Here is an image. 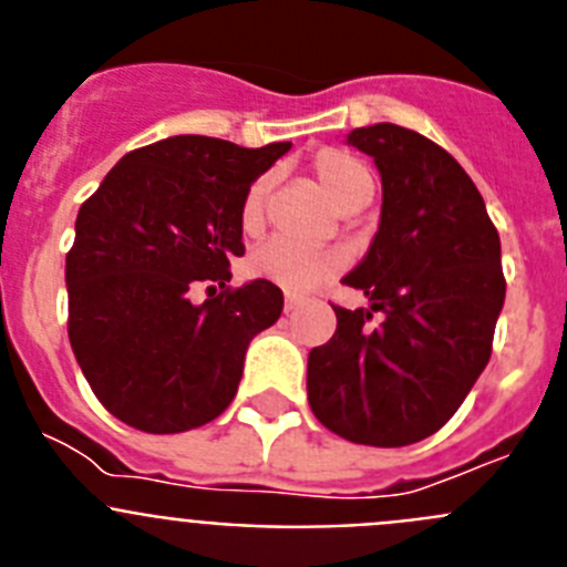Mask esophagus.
Returning <instances> with one entry per match:
<instances>
[{
	"mask_svg": "<svg viewBox=\"0 0 567 567\" xmlns=\"http://www.w3.org/2000/svg\"><path fill=\"white\" fill-rule=\"evenodd\" d=\"M300 307H303V298H300V295L287 292V298H284V309H287V312H295V309Z\"/></svg>",
	"mask_w": 567,
	"mask_h": 567,
	"instance_id": "1",
	"label": "esophagus"
}]
</instances>
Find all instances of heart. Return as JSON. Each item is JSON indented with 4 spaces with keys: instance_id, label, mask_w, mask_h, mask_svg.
Listing matches in <instances>:
<instances>
[{
    "instance_id": "obj_1",
    "label": "heart",
    "mask_w": 567,
    "mask_h": 567,
    "mask_svg": "<svg viewBox=\"0 0 567 567\" xmlns=\"http://www.w3.org/2000/svg\"><path fill=\"white\" fill-rule=\"evenodd\" d=\"M315 173H318L320 184L327 187L332 202L343 213L349 207H358V204L365 207V204L372 202L374 175L354 155L343 153V150H320L315 155ZM269 184H272V178L260 175V178L249 184L247 195H244L240 227H244L247 235H255L264 227ZM247 267L255 278L269 280V284L287 289V292H309L312 287H318L320 280L332 278L343 267V258L332 252V249H307L287 238H275L249 255Z\"/></svg>"
}]
</instances>
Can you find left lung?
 I'll use <instances>...</instances> for the list:
<instances>
[{
	"label": "left lung",
	"instance_id": "left-lung-1",
	"mask_svg": "<svg viewBox=\"0 0 567 567\" xmlns=\"http://www.w3.org/2000/svg\"><path fill=\"white\" fill-rule=\"evenodd\" d=\"M346 142L383 182L380 227L346 287L372 309L332 307V340L309 352L307 392L329 432L398 449L449 423L491 358L503 312L499 235L483 195L432 138L372 124ZM372 311L384 323L368 327Z\"/></svg>",
	"mask_w": 567,
	"mask_h": 567
}]
</instances>
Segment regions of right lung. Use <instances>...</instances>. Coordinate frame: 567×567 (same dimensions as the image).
I'll return each mask as SVG.
<instances>
[{"instance_id":"obj_1","label":"right lung","mask_w":567,"mask_h":567,"mask_svg":"<svg viewBox=\"0 0 567 567\" xmlns=\"http://www.w3.org/2000/svg\"><path fill=\"white\" fill-rule=\"evenodd\" d=\"M289 147L173 135L124 155L82 204L64 264L68 334L113 417L178 434L233 403L249 340L284 309L269 280L229 287L240 204ZM198 282L214 284L204 305L188 295Z\"/></svg>"}]
</instances>
